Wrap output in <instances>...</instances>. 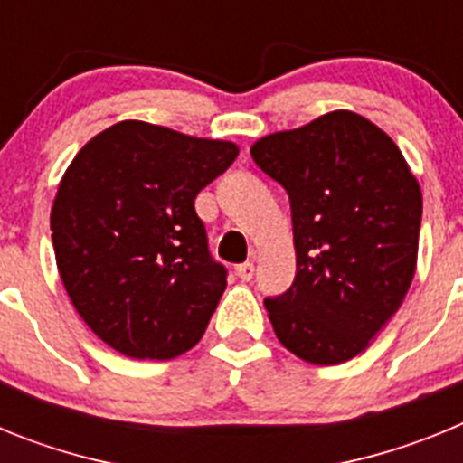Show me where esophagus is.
<instances>
[{
	"label": "esophagus",
	"mask_w": 463,
	"mask_h": 463,
	"mask_svg": "<svg viewBox=\"0 0 463 463\" xmlns=\"http://www.w3.org/2000/svg\"><path fill=\"white\" fill-rule=\"evenodd\" d=\"M236 276H239L243 282L252 280V276H255V264H252V261H243V264H239V267H236Z\"/></svg>",
	"instance_id": "obj_1"
}]
</instances>
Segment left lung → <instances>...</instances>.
<instances>
[{"label": "left lung", "instance_id": "left-lung-1", "mask_svg": "<svg viewBox=\"0 0 463 463\" xmlns=\"http://www.w3.org/2000/svg\"><path fill=\"white\" fill-rule=\"evenodd\" d=\"M250 153L292 208L297 276L264 298L278 341L322 366L357 357L415 276V175L396 143L350 110L260 138Z\"/></svg>", "mask_w": 463, "mask_h": 463}]
</instances>
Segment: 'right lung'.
I'll use <instances>...</instances> for the list:
<instances>
[{
	"label": "right lung",
	"instance_id": "right-lung-1",
	"mask_svg": "<svg viewBox=\"0 0 463 463\" xmlns=\"http://www.w3.org/2000/svg\"><path fill=\"white\" fill-rule=\"evenodd\" d=\"M236 157L234 143L138 120L73 157L52 203V248L73 308L113 350L171 359L203 336L227 269L194 199Z\"/></svg>",
	"mask_w": 463,
	"mask_h": 463
}]
</instances>
